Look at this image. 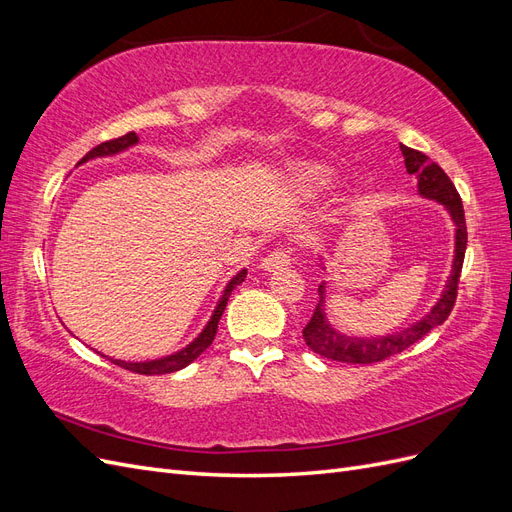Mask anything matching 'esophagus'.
<instances>
[{
	"label": "esophagus",
	"mask_w": 512,
	"mask_h": 512,
	"mask_svg": "<svg viewBox=\"0 0 512 512\" xmlns=\"http://www.w3.org/2000/svg\"><path fill=\"white\" fill-rule=\"evenodd\" d=\"M288 265H290V252L286 250V247H277V250L267 254L260 262V267L265 271H280Z\"/></svg>",
	"instance_id": "34e87169"
}]
</instances>
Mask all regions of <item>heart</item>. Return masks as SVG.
Returning a JSON list of instances; mask_svg holds the SVG:
<instances>
[{"instance_id": "1", "label": "heart", "mask_w": 512, "mask_h": 512, "mask_svg": "<svg viewBox=\"0 0 512 512\" xmlns=\"http://www.w3.org/2000/svg\"><path fill=\"white\" fill-rule=\"evenodd\" d=\"M301 181L307 185V188H316V190L327 188V185H329L327 173H324V170H320V168H303Z\"/></svg>"}]
</instances>
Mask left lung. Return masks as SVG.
<instances>
[{"mask_svg":"<svg viewBox=\"0 0 512 512\" xmlns=\"http://www.w3.org/2000/svg\"><path fill=\"white\" fill-rule=\"evenodd\" d=\"M399 147H401V153H404L406 170L410 175H416L418 179V194L431 200H438V203L444 205L446 211L451 213V218L455 222V258H453L451 277H448L442 297L438 299L436 305H433V309L425 318L414 322L412 327L399 333L384 335V337H369V339L348 337V335L337 333L331 327L327 316H324V284H320L318 286L320 301L316 303L312 318H309V322L305 324L303 339L309 348H312L316 354L324 356V359H333L339 363H359V365L380 363L384 359H389V356L404 352L406 348L416 344L418 339H423L431 329H436L438 324H442L455 307L459 275H461L463 256H466V245H468V228H466V215H463L461 196L444 170L436 162H429L425 153L410 149L406 145H399Z\"/></svg>","mask_w":512,"mask_h":512,"instance_id":"8db88e82","label":"left lung"}]
</instances>
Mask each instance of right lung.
<instances>
[{
	"mask_svg": "<svg viewBox=\"0 0 512 512\" xmlns=\"http://www.w3.org/2000/svg\"><path fill=\"white\" fill-rule=\"evenodd\" d=\"M136 143H138V136H136L134 132H128V134H123V136H119V138H113V141L100 143L98 147H94L89 153H85L83 160H81L79 164H83V162H87V160H94V158H102V156H113V153H119V151L128 149V147H132V145H136ZM245 275H247V271L243 269L241 273H237V275L232 277V280L228 282V286L224 288V294H222V299H220L218 307H215V312H213L211 320L207 322V327L203 329V333H200L188 348H183V350H179V352H175V354H170V356H164V359L147 361V363H126V361H115V359H111V361H113L115 365L123 367V369L134 371V374H143V376L173 374V371H179V369H183L185 365H190L194 359H198V356L203 354V352L211 346L215 333H218V322H220V318H222V314H224L230 292L235 290V288L245 280Z\"/></svg>",
	"mask_w": 512,
	"mask_h": 512,
	"instance_id": "obj_1",
	"label": "right lung"
}]
</instances>
